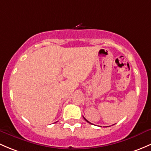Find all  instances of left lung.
Here are the masks:
<instances>
[{
    "mask_svg": "<svg viewBox=\"0 0 151 151\" xmlns=\"http://www.w3.org/2000/svg\"><path fill=\"white\" fill-rule=\"evenodd\" d=\"M83 119H85V120H86V122H88V123H89V124H91V123H90V122H88V121H87V120H86V119H85V118H84V117H83Z\"/></svg>",
    "mask_w": 151,
    "mask_h": 151,
    "instance_id": "left-lung-1",
    "label": "left lung"
}]
</instances>
